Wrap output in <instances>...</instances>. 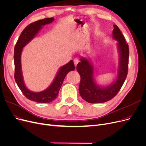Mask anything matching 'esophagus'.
Wrapping results in <instances>:
<instances>
[{"label": "esophagus", "instance_id": "1", "mask_svg": "<svg viewBox=\"0 0 146 146\" xmlns=\"http://www.w3.org/2000/svg\"><path fill=\"white\" fill-rule=\"evenodd\" d=\"M79 59H77V58H75V59H74V66L76 67V66L78 65V64L79 63Z\"/></svg>", "mask_w": 146, "mask_h": 146}]
</instances>
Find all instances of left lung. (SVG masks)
I'll list each match as a JSON object with an SVG mask.
<instances>
[{
    "instance_id": "1",
    "label": "left lung",
    "mask_w": 146,
    "mask_h": 146,
    "mask_svg": "<svg viewBox=\"0 0 146 146\" xmlns=\"http://www.w3.org/2000/svg\"><path fill=\"white\" fill-rule=\"evenodd\" d=\"M113 26L112 37L118 41L119 53L117 76L114 82L106 87H100L95 82L94 67L88 59L81 58L80 62L77 65L76 70L80 76L79 92L82 98L88 103H104L114 98L121 89L127 75L129 46L118 26L116 25Z\"/></svg>"
}]
</instances>
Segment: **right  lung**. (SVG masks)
Returning <instances> with one entry per match:
<instances>
[{
  "mask_svg": "<svg viewBox=\"0 0 146 146\" xmlns=\"http://www.w3.org/2000/svg\"><path fill=\"white\" fill-rule=\"evenodd\" d=\"M54 20V18H46L38 20L27 26L21 32L14 47V59L15 66L14 78L18 87L26 98L37 103L47 104L53 101L57 97L67 74L74 70L73 60L59 68L53 82L47 89L40 92H33L26 87L25 84L21 66V55L23 48L31 41L43 26L49 24Z\"/></svg>",
  "mask_w": 146,
  "mask_h": 146,
  "instance_id": "right-lung-1",
  "label": "right lung"
}]
</instances>
